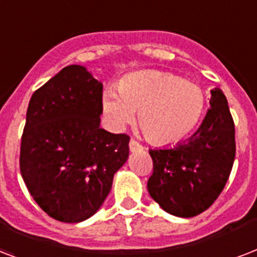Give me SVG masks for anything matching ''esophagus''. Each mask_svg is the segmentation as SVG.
<instances>
[{
    "instance_id": "esophagus-1",
    "label": "esophagus",
    "mask_w": 257,
    "mask_h": 257,
    "mask_svg": "<svg viewBox=\"0 0 257 257\" xmlns=\"http://www.w3.org/2000/svg\"><path fill=\"white\" fill-rule=\"evenodd\" d=\"M129 150L131 152H136V151H142L143 150V146H140L139 143L135 142V140H131L129 142Z\"/></svg>"
}]
</instances>
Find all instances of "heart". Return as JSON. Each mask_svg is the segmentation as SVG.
<instances>
[{
    "mask_svg": "<svg viewBox=\"0 0 257 257\" xmlns=\"http://www.w3.org/2000/svg\"><path fill=\"white\" fill-rule=\"evenodd\" d=\"M206 106L203 90L193 82L163 71H140L126 75L117 87H107L102 109L111 129L120 131L135 120L154 144L183 142L202 120Z\"/></svg>",
    "mask_w": 257,
    "mask_h": 257,
    "instance_id": "heart-1",
    "label": "heart"
}]
</instances>
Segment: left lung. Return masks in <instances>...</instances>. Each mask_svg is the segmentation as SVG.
Returning a JSON list of instances; mask_svg holds the SVG:
<instances>
[{"label": "left lung", "instance_id": "obj_1", "mask_svg": "<svg viewBox=\"0 0 257 257\" xmlns=\"http://www.w3.org/2000/svg\"><path fill=\"white\" fill-rule=\"evenodd\" d=\"M210 109L198 131L171 148L150 150L154 172L148 193L164 211L189 218L213 205L232 171L234 124L222 90L210 91Z\"/></svg>", "mask_w": 257, "mask_h": 257}]
</instances>
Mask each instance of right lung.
I'll use <instances>...</instances> for the list:
<instances>
[{
	"label": "right lung",
	"mask_w": 257,
	"mask_h": 257,
	"mask_svg": "<svg viewBox=\"0 0 257 257\" xmlns=\"http://www.w3.org/2000/svg\"><path fill=\"white\" fill-rule=\"evenodd\" d=\"M102 83L71 64L37 89L29 101L20 150L27 189L47 214L81 222L110 193L129 156V136L102 129Z\"/></svg>",
	"instance_id": "right-lung-1"
}]
</instances>
